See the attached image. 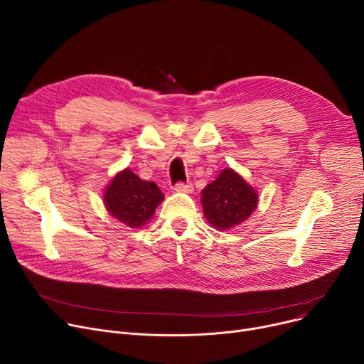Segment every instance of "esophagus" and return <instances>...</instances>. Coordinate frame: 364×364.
<instances>
[{"instance_id": "obj_1", "label": "esophagus", "mask_w": 364, "mask_h": 364, "mask_svg": "<svg viewBox=\"0 0 364 364\" xmlns=\"http://www.w3.org/2000/svg\"><path fill=\"white\" fill-rule=\"evenodd\" d=\"M174 190H176V192H178V193H192L193 192V186L190 184V183H187V184L178 183V184H176Z\"/></svg>"}]
</instances>
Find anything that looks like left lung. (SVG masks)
<instances>
[{"label": "left lung", "mask_w": 364, "mask_h": 364, "mask_svg": "<svg viewBox=\"0 0 364 364\" xmlns=\"http://www.w3.org/2000/svg\"><path fill=\"white\" fill-rule=\"evenodd\" d=\"M206 221L217 230H230L245 223L258 206V192L239 172L225 168L200 193Z\"/></svg>", "instance_id": "left-lung-1"}]
</instances>
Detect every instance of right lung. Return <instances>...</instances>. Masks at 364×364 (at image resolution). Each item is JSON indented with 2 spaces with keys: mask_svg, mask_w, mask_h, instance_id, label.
<instances>
[{
  "mask_svg": "<svg viewBox=\"0 0 364 364\" xmlns=\"http://www.w3.org/2000/svg\"><path fill=\"white\" fill-rule=\"evenodd\" d=\"M162 200L161 188L153 181L141 180L129 168L119 171L103 192L106 211L129 228L149 223Z\"/></svg>",
  "mask_w": 364,
  "mask_h": 364,
  "instance_id": "1",
  "label": "right lung"
}]
</instances>
